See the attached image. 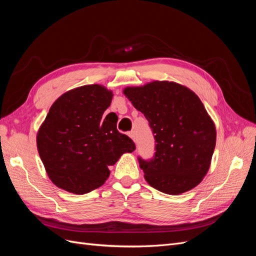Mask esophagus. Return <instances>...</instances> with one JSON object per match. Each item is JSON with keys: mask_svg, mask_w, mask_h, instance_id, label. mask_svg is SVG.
<instances>
[{"mask_svg": "<svg viewBox=\"0 0 256 256\" xmlns=\"http://www.w3.org/2000/svg\"><path fill=\"white\" fill-rule=\"evenodd\" d=\"M128 136H129V138H130L131 140H132L134 142H136V131H129Z\"/></svg>", "mask_w": 256, "mask_h": 256, "instance_id": "obj_1", "label": "esophagus"}]
</instances>
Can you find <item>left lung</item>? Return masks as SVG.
<instances>
[{
  "instance_id": "8db88e82",
  "label": "left lung",
  "mask_w": 256,
  "mask_h": 256,
  "mask_svg": "<svg viewBox=\"0 0 256 256\" xmlns=\"http://www.w3.org/2000/svg\"><path fill=\"white\" fill-rule=\"evenodd\" d=\"M122 92L148 120L156 141L150 160L138 157L145 180L172 196L196 187L210 166L216 134L196 92L168 81H152Z\"/></svg>"
}]
</instances>
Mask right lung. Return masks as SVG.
<instances>
[{
  "mask_svg": "<svg viewBox=\"0 0 256 256\" xmlns=\"http://www.w3.org/2000/svg\"><path fill=\"white\" fill-rule=\"evenodd\" d=\"M113 92L102 85H83L66 92L51 106L38 130L40 157L51 182L74 194L95 190L110 175L109 166L136 144L116 128L118 120H104Z\"/></svg>",
  "mask_w": 256,
  "mask_h": 256,
  "instance_id": "obj_1",
  "label": "right lung"
}]
</instances>
